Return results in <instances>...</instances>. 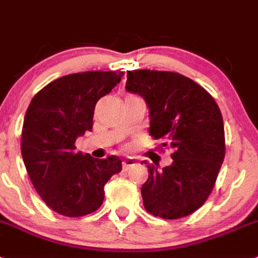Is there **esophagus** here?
Wrapping results in <instances>:
<instances>
[{"label": "esophagus", "instance_id": "esophagus-1", "mask_svg": "<svg viewBox=\"0 0 258 258\" xmlns=\"http://www.w3.org/2000/svg\"><path fill=\"white\" fill-rule=\"evenodd\" d=\"M122 165H123V170H124V171H127L130 167H132L134 165H135V161L132 160V158H127V160L123 161Z\"/></svg>", "mask_w": 258, "mask_h": 258}]
</instances>
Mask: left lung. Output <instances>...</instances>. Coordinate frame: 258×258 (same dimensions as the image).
Instances as JSON below:
<instances>
[{"mask_svg":"<svg viewBox=\"0 0 258 258\" xmlns=\"http://www.w3.org/2000/svg\"><path fill=\"white\" fill-rule=\"evenodd\" d=\"M126 88L147 102L149 134L171 148L172 163L158 170L148 165L142 187L144 208L163 219L187 217L212 194L226 153L222 114L214 98L196 82L178 73L127 71ZM147 163L145 161H143Z\"/></svg>","mask_w":258,"mask_h":258,"instance_id":"left-lung-1","label":"left lung"}]
</instances>
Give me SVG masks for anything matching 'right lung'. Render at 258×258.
Listing matches in <instances>:
<instances>
[{
  "label": "right lung",
  "instance_id": "obj_1",
  "mask_svg": "<svg viewBox=\"0 0 258 258\" xmlns=\"http://www.w3.org/2000/svg\"><path fill=\"white\" fill-rule=\"evenodd\" d=\"M122 71H86L53 80L33 96L26 111L21 151L41 200L64 217H83L104 203V185L122 160L75 151L76 138L93 126L97 101L120 82Z\"/></svg>",
  "mask_w": 258,
  "mask_h": 258
}]
</instances>
